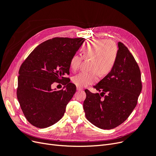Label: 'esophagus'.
Masks as SVG:
<instances>
[{"label":"esophagus","instance_id":"1","mask_svg":"<svg viewBox=\"0 0 156 156\" xmlns=\"http://www.w3.org/2000/svg\"><path fill=\"white\" fill-rule=\"evenodd\" d=\"M77 90H83V88L80 87L79 86H77Z\"/></svg>","mask_w":156,"mask_h":156}]
</instances>
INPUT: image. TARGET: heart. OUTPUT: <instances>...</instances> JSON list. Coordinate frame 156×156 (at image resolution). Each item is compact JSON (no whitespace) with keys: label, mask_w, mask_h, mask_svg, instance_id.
I'll return each mask as SVG.
<instances>
[{"label":"heart","mask_w":156,"mask_h":156,"mask_svg":"<svg viewBox=\"0 0 156 156\" xmlns=\"http://www.w3.org/2000/svg\"><path fill=\"white\" fill-rule=\"evenodd\" d=\"M119 49L112 40L93 38L83 45V54L84 58L92 57L89 72H81L74 76L73 83L79 87H86L98 81L99 73L106 75L115 66ZM83 57L77 54L73 55L69 65L72 70H77L81 64Z\"/></svg>","instance_id":"heart-1"}]
</instances>
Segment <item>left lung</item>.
<instances>
[{
  "instance_id": "obj_1",
  "label": "left lung",
  "mask_w": 156,
  "mask_h": 156,
  "mask_svg": "<svg viewBox=\"0 0 156 156\" xmlns=\"http://www.w3.org/2000/svg\"><path fill=\"white\" fill-rule=\"evenodd\" d=\"M119 52L115 66L94 88V94L85 90L83 108L87 120L103 129L119 126L129 117L142 90L139 66L126 47L118 43ZM106 93L103 100L101 97ZM101 96L100 97V96Z\"/></svg>"
}]
</instances>
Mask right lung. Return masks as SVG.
<instances>
[{
	"label": "right lung",
	"mask_w": 156,
	"mask_h": 156,
	"mask_svg": "<svg viewBox=\"0 0 156 156\" xmlns=\"http://www.w3.org/2000/svg\"><path fill=\"white\" fill-rule=\"evenodd\" d=\"M84 40L81 37L47 40L36 47L21 66L17 100L32 125L45 128L64 116L67 104L76 92L75 84L66 77L69 75V62ZM62 81H65V89L51 88L52 83Z\"/></svg>",
	"instance_id": "obj_1"
}]
</instances>
